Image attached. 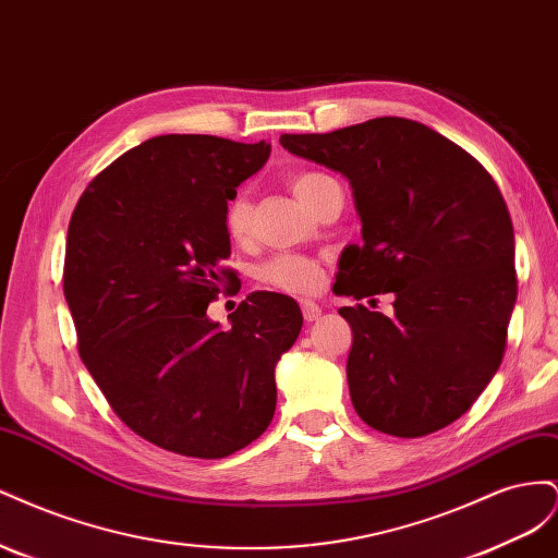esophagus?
Segmentation results:
<instances>
[{"label": "esophagus", "mask_w": 558, "mask_h": 558, "mask_svg": "<svg viewBox=\"0 0 558 558\" xmlns=\"http://www.w3.org/2000/svg\"><path fill=\"white\" fill-rule=\"evenodd\" d=\"M300 307H302V316L305 320H318L320 318V307L312 300H300Z\"/></svg>", "instance_id": "1"}]
</instances>
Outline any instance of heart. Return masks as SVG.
Returning a JSON list of instances; mask_svg holds the SVG:
<instances>
[{"label":"heart","instance_id":"obj_1","mask_svg":"<svg viewBox=\"0 0 558 558\" xmlns=\"http://www.w3.org/2000/svg\"><path fill=\"white\" fill-rule=\"evenodd\" d=\"M328 177L316 174V172H305L298 174L293 179V193L302 205H307L310 197L314 195L316 185L320 181H326ZM223 228L226 234L232 242H242L248 228H251V202L244 191L232 193L223 207ZM260 279L269 286H275L279 291L286 293H298V295H307L316 293L320 289V281H324V272H320V265L312 258L305 256H279L275 260H269L260 267Z\"/></svg>","mask_w":558,"mask_h":558}]
</instances>
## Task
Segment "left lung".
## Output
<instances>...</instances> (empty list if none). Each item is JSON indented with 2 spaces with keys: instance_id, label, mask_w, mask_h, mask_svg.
<instances>
[{
  "instance_id": "8db88e82",
  "label": "left lung",
  "mask_w": 558,
  "mask_h": 558,
  "mask_svg": "<svg viewBox=\"0 0 558 558\" xmlns=\"http://www.w3.org/2000/svg\"><path fill=\"white\" fill-rule=\"evenodd\" d=\"M279 142L351 183L363 244L342 251L332 291L396 298L391 316L340 310L353 330V410L396 437L453 424L498 373L517 302L514 230L496 181L410 118Z\"/></svg>"
}]
</instances>
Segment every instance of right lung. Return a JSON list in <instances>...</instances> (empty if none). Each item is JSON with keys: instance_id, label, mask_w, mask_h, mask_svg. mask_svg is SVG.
Returning a JSON list of instances; mask_svg holds the SVG:
<instances>
[{"instance_id": "add662e5", "label": "right lung", "mask_w": 558, "mask_h": 558, "mask_svg": "<svg viewBox=\"0 0 558 558\" xmlns=\"http://www.w3.org/2000/svg\"><path fill=\"white\" fill-rule=\"evenodd\" d=\"M269 148L160 134L99 172L72 214L64 298L78 353L123 424L160 449L223 459L275 416L298 302L251 293L228 330L207 316L228 277L223 207Z\"/></svg>"}]
</instances>
